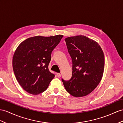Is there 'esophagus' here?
<instances>
[{
  "label": "esophagus",
  "mask_w": 123,
  "mask_h": 123,
  "mask_svg": "<svg viewBox=\"0 0 123 123\" xmlns=\"http://www.w3.org/2000/svg\"><path fill=\"white\" fill-rule=\"evenodd\" d=\"M56 75H57V77H58V78H60L61 77V74L60 73H57Z\"/></svg>",
  "instance_id": "esophagus-1"
}]
</instances>
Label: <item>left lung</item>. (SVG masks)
Instances as JSON below:
<instances>
[{"instance_id": "8db88e82", "label": "left lung", "mask_w": 123, "mask_h": 123, "mask_svg": "<svg viewBox=\"0 0 123 123\" xmlns=\"http://www.w3.org/2000/svg\"><path fill=\"white\" fill-rule=\"evenodd\" d=\"M73 62L71 79H62L66 91L75 97L89 94L99 84L104 68V56L96 42L83 35L66 38Z\"/></svg>"}]
</instances>
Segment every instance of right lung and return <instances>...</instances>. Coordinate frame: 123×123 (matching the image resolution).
Returning <instances> with one entry per match:
<instances>
[{"mask_svg": "<svg viewBox=\"0 0 123 123\" xmlns=\"http://www.w3.org/2000/svg\"><path fill=\"white\" fill-rule=\"evenodd\" d=\"M62 37L58 35L30 37L15 51L12 60L14 74L20 85L29 93L38 94L45 91L54 78L49 65L52 51Z\"/></svg>", "mask_w": 123, "mask_h": 123, "instance_id": "1", "label": "right lung"}]
</instances>
